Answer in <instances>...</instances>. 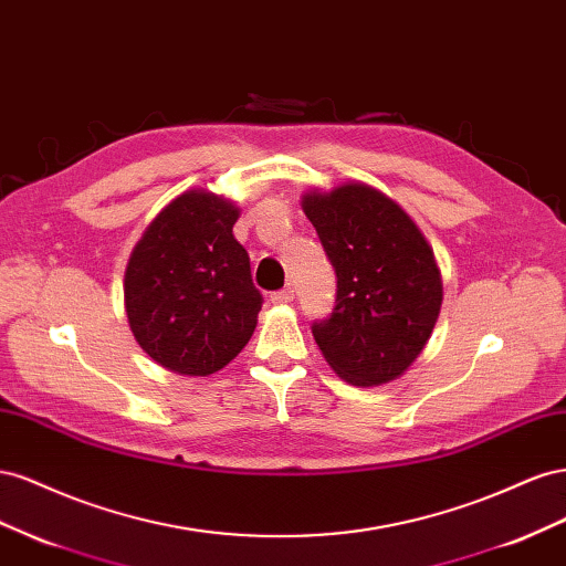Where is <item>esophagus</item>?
<instances>
[{
  "instance_id": "1",
  "label": "esophagus",
  "mask_w": 566,
  "mask_h": 566,
  "mask_svg": "<svg viewBox=\"0 0 566 566\" xmlns=\"http://www.w3.org/2000/svg\"><path fill=\"white\" fill-rule=\"evenodd\" d=\"M270 301L277 303V305L292 303V301H294V289L286 286V289H280V292H272V294H270Z\"/></svg>"
}]
</instances>
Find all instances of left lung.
<instances>
[{
    "mask_svg": "<svg viewBox=\"0 0 566 566\" xmlns=\"http://www.w3.org/2000/svg\"><path fill=\"white\" fill-rule=\"evenodd\" d=\"M336 272V305L313 322L334 373L355 386L398 379L427 346L443 284L424 234L386 193L363 182L303 193Z\"/></svg>",
    "mask_w": 566,
    "mask_h": 566,
    "instance_id": "1",
    "label": "left lung"
}]
</instances>
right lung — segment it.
Returning <instances> with one entry per match:
<instances>
[{"label":"right lung","instance_id":"right-lung-1","mask_svg":"<svg viewBox=\"0 0 566 566\" xmlns=\"http://www.w3.org/2000/svg\"><path fill=\"white\" fill-rule=\"evenodd\" d=\"M239 208L189 189L160 211L125 270V313L137 344L177 375L206 377L234 360L255 329L263 294L232 234Z\"/></svg>","mask_w":566,"mask_h":566}]
</instances>
